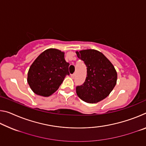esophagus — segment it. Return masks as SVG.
Segmentation results:
<instances>
[{"mask_svg":"<svg viewBox=\"0 0 146 146\" xmlns=\"http://www.w3.org/2000/svg\"><path fill=\"white\" fill-rule=\"evenodd\" d=\"M75 74H71V77L72 78H73L74 77H75Z\"/></svg>","mask_w":146,"mask_h":146,"instance_id":"esophagus-1","label":"esophagus"}]
</instances>
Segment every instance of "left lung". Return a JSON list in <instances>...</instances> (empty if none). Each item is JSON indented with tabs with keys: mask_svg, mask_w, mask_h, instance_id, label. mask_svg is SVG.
I'll return each instance as SVG.
<instances>
[{
	"mask_svg": "<svg viewBox=\"0 0 146 146\" xmlns=\"http://www.w3.org/2000/svg\"><path fill=\"white\" fill-rule=\"evenodd\" d=\"M78 58L84 62L87 76L82 85L76 87L81 100L88 103H97L111 92L117 84V73L111 62L95 49L76 51Z\"/></svg>",
	"mask_w": 146,
	"mask_h": 146,
	"instance_id": "1",
	"label": "left lung"
}]
</instances>
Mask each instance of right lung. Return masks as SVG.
Segmentation results:
<instances>
[{"label":"right lung","instance_id":"1","mask_svg":"<svg viewBox=\"0 0 146 146\" xmlns=\"http://www.w3.org/2000/svg\"><path fill=\"white\" fill-rule=\"evenodd\" d=\"M70 64L64 53L50 48L43 51L31 64L28 73V83L36 95L49 97L58 90L66 75H70Z\"/></svg>","mask_w":146,"mask_h":146}]
</instances>
